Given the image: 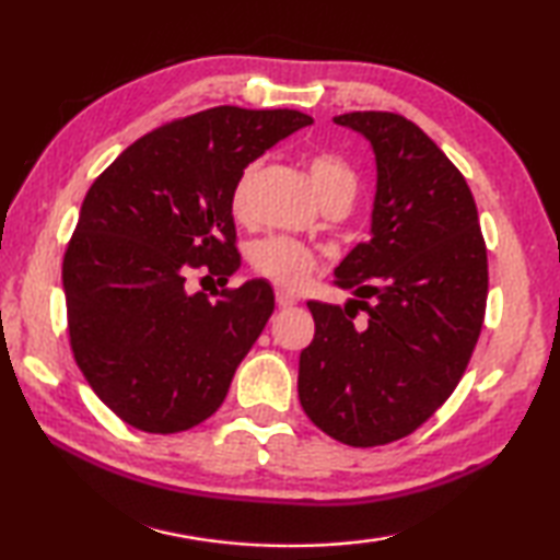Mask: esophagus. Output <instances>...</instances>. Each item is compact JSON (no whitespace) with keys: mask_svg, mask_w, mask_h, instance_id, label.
Returning <instances> with one entry per match:
<instances>
[{"mask_svg":"<svg viewBox=\"0 0 560 560\" xmlns=\"http://www.w3.org/2000/svg\"><path fill=\"white\" fill-rule=\"evenodd\" d=\"M299 303V296L293 291H287V289H277V306L279 308H291L296 306Z\"/></svg>","mask_w":560,"mask_h":560,"instance_id":"34e87169","label":"esophagus"}]
</instances>
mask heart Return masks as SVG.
<instances>
[{
	"label": "heart",
	"instance_id": "obj_1",
	"mask_svg": "<svg viewBox=\"0 0 560 560\" xmlns=\"http://www.w3.org/2000/svg\"><path fill=\"white\" fill-rule=\"evenodd\" d=\"M259 165H246L236 177L232 189V214L234 220L249 222L254 214V179ZM308 177L320 202L326 205H350L358 189V175L343 158L334 153H314L308 158ZM252 264L261 277L271 279L279 287L296 289L306 283L316 269L314 252L289 236H271L264 240L252 252Z\"/></svg>",
	"mask_w": 560,
	"mask_h": 560
}]
</instances>
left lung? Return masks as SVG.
Here are the masks:
<instances>
[{"label": "left lung", "instance_id": "obj_1", "mask_svg": "<svg viewBox=\"0 0 560 560\" xmlns=\"http://www.w3.org/2000/svg\"><path fill=\"white\" fill-rule=\"evenodd\" d=\"M334 122L373 148L371 240L334 271L355 299L308 301L316 334L299 358V400L334 440L377 447L415 432L457 387L485 324L487 246L467 179L415 122L377 110ZM350 305L369 311L363 327Z\"/></svg>", "mask_w": 560, "mask_h": 560}]
</instances>
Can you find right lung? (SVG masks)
<instances>
[{
	"instance_id": "right-lung-1",
	"label": "right lung",
	"mask_w": 560,
	"mask_h": 560,
	"mask_svg": "<svg viewBox=\"0 0 560 560\" xmlns=\"http://www.w3.org/2000/svg\"><path fill=\"white\" fill-rule=\"evenodd\" d=\"M314 118L217 106L148 132L86 192L63 257L73 358L132 428L173 434L217 412L273 314L269 281L187 291L240 269L232 189L242 170Z\"/></svg>"
}]
</instances>
